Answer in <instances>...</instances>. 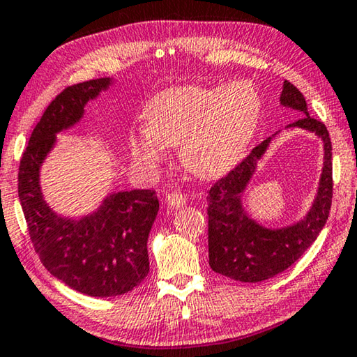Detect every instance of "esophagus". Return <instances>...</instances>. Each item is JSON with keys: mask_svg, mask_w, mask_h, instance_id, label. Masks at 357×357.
Masks as SVG:
<instances>
[{"mask_svg": "<svg viewBox=\"0 0 357 357\" xmlns=\"http://www.w3.org/2000/svg\"><path fill=\"white\" fill-rule=\"evenodd\" d=\"M165 202L169 208H181L185 205V197L181 192H169Z\"/></svg>", "mask_w": 357, "mask_h": 357, "instance_id": "esophagus-1", "label": "esophagus"}]
</instances>
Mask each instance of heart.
<instances>
[{
    "label": "heart",
    "instance_id": "heart-1",
    "mask_svg": "<svg viewBox=\"0 0 357 357\" xmlns=\"http://www.w3.org/2000/svg\"><path fill=\"white\" fill-rule=\"evenodd\" d=\"M260 112L257 90L245 81L214 89H167L146 106V130L130 137V149L139 165L154 168L165 157V146L181 144L184 167L195 176L213 179L245 155Z\"/></svg>",
    "mask_w": 357,
    "mask_h": 357
}]
</instances>
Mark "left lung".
<instances>
[{
    "label": "left lung",
    "mask_w": 357,
    "mask_h": 357,
    "mask_svg": "<svg viewBox=\"0 0 357 357\" xmlns=\"http://www.w3.org/2000/svg\"><path fill=\"white\" fill-rule=\"evenodd\" d=\"M280 101L302 116L287 127L308 130L324 143L318 194L307 216L287 227L267 229L250 218L241 197L271 138L257 144L238 165L214 183L206 197L209 267L235 281L259 282L289 268L313 245L329 218L333 188L329 132L324 123L310 116L305 97L289 81L282 84Z\"/></svg>",
    "instance_id": "obj_1"
}]
</instances>
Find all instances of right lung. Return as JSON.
I'll return each instance as SVG.
<instances>
[{
	"label": "right lung",
	"mask_w": 357,
	"mask_h": 357,
	"mask_svg": "<svg viewBox=\"0 0 357 357\" xmlns=\"http://www.w3.org/2000/svg\"><path fill=\"white\" fill-rule=\"evenodd\" d=\"M111 82L109 77L92 79L56 95L33 130L19 167V199L36 254L55 278L92 297L122 296L148 276V236L158 211L155 192H116L97 211L70 219L44 200L39 169L55 135L81 121L87 101Z\"/></svg>",
	"instance_id": "add662e5"
}]
</instances>
